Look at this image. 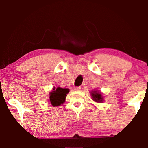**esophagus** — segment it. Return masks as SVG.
Segmentation results:
<instances>
[{"label": "esophagus", "mask_w": 148, "mask_h": 148, "mask_svg": "<svg viewBox=\"0 0 148 148\" xmlns=\"http://www.w3.org/2000/svg\"><path fill=\"white\" fill-rule=\"evenodd\" d=\"M75 90H81V87H75L74 88Z\"/></svg>", "instance_id": "1"}]
</instances>
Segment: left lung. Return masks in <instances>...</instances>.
Returning a JSON list of instances; mask_svg holds the SVG:
<instances>
[{
    "label": "left lung",
    "mask_w": 148,
    "mask_h": 148,
    "mask_svg": "<svg viewBox=\"0 0 148 148\" xmlns=\"http://www.w3.org/2000/svg\"><path fill=\"white\" fill-rule=\"evenodd\" d=\"M91 95H92V100L96 102L102 103L104 101V97L102 96V94L100 92V91L98 90H93L91 92Z\"/></svg>",
    "instance_id": "obj_1"
}]
</instances>
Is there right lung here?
Returning a JSON list of instances; mask_svg holds the SVG:
<instances>
[{"label":"right lung","instance_id":"right-lung-1","mask_svg":"<svg viewBox=\"0 0 148 148\" xmlns=\"http://www.w3.org/2000/svg\"><path fill=\"white\" fill-rule=\"evenodd\" d=\"M69 92V89H63L58 87L54 88L50 93V102L53 106H59L65 101L66 94Z\"/></svg>","mask_w":148,"mask_h":148}]
</instances>
